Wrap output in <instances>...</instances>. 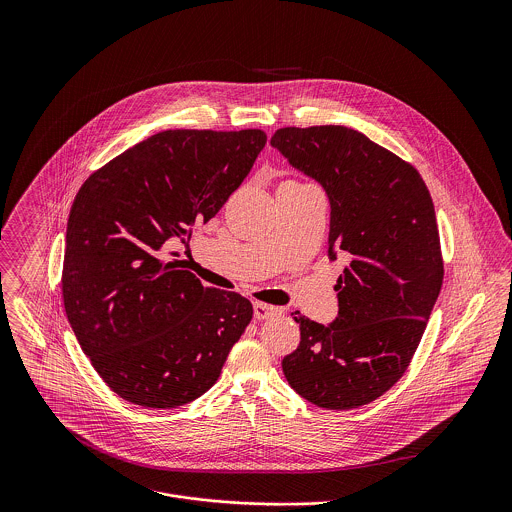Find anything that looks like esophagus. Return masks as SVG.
<instances>
[{
    "label": "esophagus",
    "instance_id": "esophagus-1",
    "mask_svg": "<svg viewBox=\"0 0 512 512\" xmlns=\"http://www.w3.org/2000/svg\"><path fill=\"white\" fill-rule=\"evenodd\" d=\"M278 311L280 309L274 307V305H268V303H262V301H254V317L256 319H268V317H272Z\"/></svg>",
    "mask_w": 512,
    "mask_h": 512
}]
</instances>
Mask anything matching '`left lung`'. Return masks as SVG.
<instances>
[{"label": "left lung", "instance_id": "1", "mask_svg": "<svg viewBox=\"0 0 512 512\" xmlns=\"http://www.w3.org/2000/svg\"><path fill=\"white\" fill-rule=\"evenodd\" d=\"M270 144L325 189L329 258L347 260L333 323L295 311L301 341L284 374L319 408L365 406L406 372L441 290L430 191L410 163L345 126L282 128Z\"/></svg>", "mask_w": 512, "mask_h": 512}]
</instances>
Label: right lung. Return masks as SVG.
Listing matches in <instances>:
<instances>
[{
    "label": "right lung",
    "instance_id": "right-lung-1",
    "mask_svg": "<svg viewBox=\"0 0 512 512\" xmlns=\"http://www.w3.org/2000/svg\"><path fill=\"white\" fill-rule=\"evenodd\" d=\"M266 146L262 130H165L94 171L67 222L63 301L94 370L120 398L177 408L205 394L252 319L240 293L163 260L213 219Z\"/></svg>",
    "mask_w": 512,
    "mask_h": 512
}]
</instances>
